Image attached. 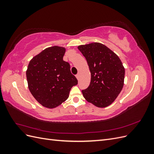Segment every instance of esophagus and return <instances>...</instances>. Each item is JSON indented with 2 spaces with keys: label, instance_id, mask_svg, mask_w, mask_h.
Segmentation results:
<instances>
[{
  "label": "esophagus",
  "instance_id": "obj_1",
  "mask_svg": "<svg viewBox=\"0 0 154 154\" xmlns=\"http://www.w3.org/2000/svg\"><path fill=\"white\" fill-rule=\"evenodd\" d=\"M76 78L78 79V80H79V77H80V74H77L76 75Z\"/></svg>",
  "mask_w": 154,
  "mask_h": 154
}]
</instances>
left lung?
Returning <instances> with one entry per match:
<instances>
[{
    "mask_svg": "<svg viewBox=\"0 0 154 154\" xmlns=\"http://www.w3.org/2000/svg\"><path fill=\"white\" fill-rule=\"evenodd\" d=\"M91 74L89 86L82 90L85 99L97 107L110 105L124 85L125 68L117 54L105 45L94 42L78 47Z\"/></svg>",
    "mask_w": 154,
    "mask_h": 154,
    "instance_id": "1",
    "label": "left lung"
}]
</instances>
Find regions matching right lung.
Instances as JSON below:
<instances>
[{
    "instance_id": "obj_1",
    "label": "right lung",
    "mask_w": 154,
    "mask_h": 154,
    "mask_svg": "<svg viewBox=\"0 0 154 154\" xmlns=\"http://www.w3.org/2000/svg\"><path fill=\"white\" fill-rule=\"evenodd\" d=\"M65 53L62 47L48 48L32 58L27 67L26 77L31 94L49 109L61 105L68 98L71 88L78 84L70 64L63 60Z\"/></svg>"
}]
</instances>
